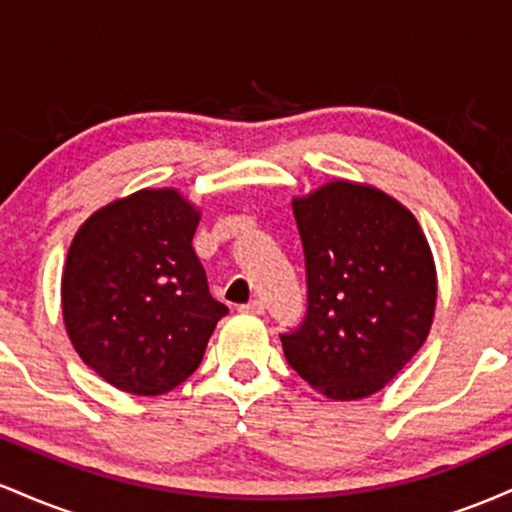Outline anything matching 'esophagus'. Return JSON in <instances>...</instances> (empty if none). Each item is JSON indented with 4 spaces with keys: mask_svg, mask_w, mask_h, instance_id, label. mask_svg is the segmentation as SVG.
<instances>
[{
    "mask_svg": "<svg viewBox=\"0 0 512 512\" xmlns=\"http://www.w3.org/2000/svg\"><path fill=\"white\" fill-rule=\"evenodd\" d=\"M240 310H243V313H250V315H262L264 313V303L262 301H250V303H245Z\"/></svg>",
    "mask_w": 512,
    "mask_h": 512,
    "instance_id": "esophagus-1",
    "label": "esophagus"
}]
</instances>
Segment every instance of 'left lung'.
Masks as SVG:
<instances>
[{
	"label": "left lung",
	"instance_id": "obj_1",
	"mask_svg": "<svg viewBox=\"0 0 512 512\" xmlns=\"http://www.w3.org/2000/svg\"><path fill=\"white\" fill-rule=\"evenodd\" d=\"M291 207L308 269V315L281 334L286 361L334 402L375 395L431 332V245L416 216L368 182H322Z\"/></svg>",
	"mask_w": 512,
	"mask_h": 512
}]
</instances>
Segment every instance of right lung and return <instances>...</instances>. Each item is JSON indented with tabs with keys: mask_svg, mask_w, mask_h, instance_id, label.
<instances>
[{
	"mask_svg": "<svg viewBox=\"0 0 512 512\" xmlns=\"http://www.w3.org/2000/svg\"><path fill=\"white\" fill-rule=\"evenodd\" d=\"M199 219L178 187H144L93 211L69 245L64 330L120 392L158 397L185 383L228 313L192 248Z\"/></svg>",
	"mask_w": 512,
	"mask_h": 512,
	"instance_id": "1",
	"label": "right lung"
}]
</instances>
